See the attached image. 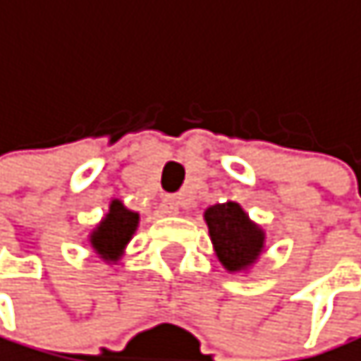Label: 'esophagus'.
<instances>
[{
  "instance_id": "1",
  "label": "esophagus",
  "mask_w": 361,
  "mask_h": 361,
  "mask_svg": "<svg viewBox=\"0 0 361 361\" xmlns=\"http://www.w3.org/2000/svg\"><path fill=\"white\" fill-rule=\"evenodd\" d=\"M160 207H162L164 214H177L179 212V201H177V197H164Z\"/></svg>"
}]
</instances>
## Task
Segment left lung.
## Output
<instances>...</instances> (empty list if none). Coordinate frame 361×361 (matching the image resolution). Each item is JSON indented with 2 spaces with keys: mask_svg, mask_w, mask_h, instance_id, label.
<instances>
[{
  "mask_svg": "<svg viewBox=\"0 0 361 361\" xmlns=\"http://www.w3.org/2000/svg\"><path fill=\"white\" fill-rule=\"evenodd\" d=\"M205 222L214 250L228 271L250 267L263 252V228H259L238 203L226 201L207 207Z\"/></svg>",
  "mask_w": 361,
  "mask_h": 361,
  "instance_id": "obj_1",
  "label": "left lung"
}]
</instances>
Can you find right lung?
<instances>
[{"label":"right lung","instance_id":"obj_1","mask_svg":"<svg viewBox=\"0 0 361 361\" xmlns=\"http://www.w3.org/2000/svg\"><path fill=\"white\" fill-rule=\"evenodd\" d=\"M137 224H139L137 212H130L128 207H123V203L117 199L111 201L109 214L90 235L92 248L104 261H117L119 255L123 252L126 244L135 235Z\"/></svg>","mask_w":361,"mask_h":361}]
</instances>
